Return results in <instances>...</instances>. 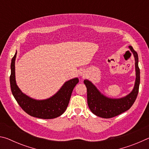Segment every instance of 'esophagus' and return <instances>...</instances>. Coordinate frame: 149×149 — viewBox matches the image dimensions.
<instances>
[{"label":"esophagus","instance_id":"1","mask_svg":"<svg viewBox=\"0 0 149 149\" xmlns=\"http://www.w3.org/2000/svg\"><path fill=\"white\" fill-rule=\"evenodd\" d=\"M79 75H81V76H84V72H79Z\"/></svg>","mask_w":149,"mask_h":149}]
</instances>
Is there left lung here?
<instances>
[{"mask_svg": "<svg viewBox=\"0 0 149 149\" xmlns=\"http://www.w3.org/2000/svg\"><path fill=\"white\" fill-rule=\"evenodd\" d=\"M130 49L135 58L136 79L134 87L130 94L120 99H111L100 93L95 85L87 79L84 80L87 87V104L91 111L97 116L111 118L121 114L132 107L137 97L140 84V70L138 65V54L132 46Z\"/></svg>", "mask_w": 149, "mask_h": 149, "instance_id": "left-lung-1", "label": "left lung"}]
</instances>
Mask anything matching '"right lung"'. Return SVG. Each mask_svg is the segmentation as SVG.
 <instances>
[{
	"label": "right lung",
	"instance_id": "obj_1",
	"mask_svg": "<svg viewBox=\"0 0 149 149\" xmlns=\"http://www.w3.org/2000/svg\"><path fill=\"white\" fill-rule=\"evenodd\" d=\"M17 51L12 59L10 77L11 91L15 99L27 114L41 119H53L61 116L69 104L73 89L78 82L77 77L65 82L56 94L45 100H36L22 92L17 87L15 76V60Z\"/></svg>",
	"mask_w": 149,
	"mask_h": 149
}]
</instances>
